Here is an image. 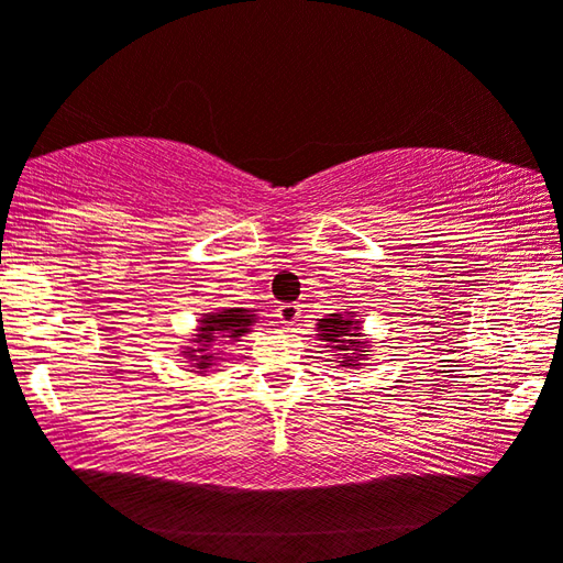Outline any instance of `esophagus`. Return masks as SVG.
I'll use <instances>...</instances> for the list:
<instances>
[{
	"label": "esophagus",
	"mask_w": 563,
	"mask_h": 563,
	"mask_svg": "<svg viewBox=\"0 0 563 563\" xmlns=\"http://www.w3.org/2000/svg\"><path fill=\"white\" fill-rule=\"evenodd\" d=\"M276 317H279V322L284 327H294V324L299 322V317H301V307L294 305V301H289V305H282L279 307V311H276Z\"/></svg>",
	"instance_id": "1"
}]
</instances>
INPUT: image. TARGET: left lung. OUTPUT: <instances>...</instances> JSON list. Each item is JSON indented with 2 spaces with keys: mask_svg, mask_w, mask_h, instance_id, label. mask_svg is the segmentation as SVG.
Instances as JSON below:
<instances>
[{
  "mask_svg": "<svg viewBox=\"0 0 563 563\" xmlns=\"http://www.w3.org/2000/svg\"><path fill=\"white\" fill-rule=\"evenodd\" d=\"M317 330L322 332L327 342H334L336 350H354L352 353H357L365 352V347H367V342L354 340V336H362L360 324H354L352 319L342 317V314H330V319H319ZM357 360H362V354H358L357 358H352L351 354H347V357H342V362H344L342 367H350L352 362H357Z\"/></svg>",
  "mask_w": 563,
  "mask_h": 563,
  "instance_id": "8db88e82",
  "label": "left lung"
}]
</instances>
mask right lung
I'll return each mask as SVG.
<instances>
[{
    "label": "right lung",
    "instance_id": "right-lung-1",
    "mask_svg": "<svg viewBox=\"0 0 563 563\" xmlns=\"http://www.w3.org/2000/svg\"><path fill=\"white\" fill-rule=\"evenodd\" d=\"M252 322L254 314H249V309H223L221 314H206L196 334L198 350H188V357L196 360V369H206L211 365V357L216 354L209 352L211 342L236 340V336L249 332Z\"/></svg>",
    "mask_w": 563,
    "mask_h": 563
}]
</instances>
